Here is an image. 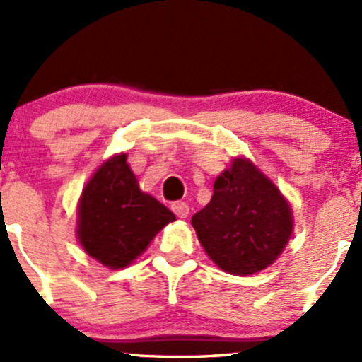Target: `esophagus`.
Segmentation results:
<instances>
[{
    "label": "esophagus",
    "mask_w": 362,
    "mask_h": 362,
    "mask_svg": "<svg viewBox=\"0 0 362 362\" xmlns=\"http://www.w3.org/2000/svg\"><path fill=\"white\" fill-rule=\"evenodd\" d=\"M170 209H173V212L176 214L177 217H181V219H185V217L189 214V207L186 202H174V204L170 205Z\"/></svg>",
    "instance_id": "34e87169"
}]
</instances>
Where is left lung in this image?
<instances>
[{"label":"left lung","mask_w":362,"mask_h":362,"mask_svg":"<svg viewBox=\"0 0 362 362\" xmlns=\"http://www.w3.org/2000/svg\"><path fill=\"white\" fill-rule=\"evenodd\" d=\"M192 224L209 257L236 276L273 264L293 226L290 205L278 188L245 158H235L217 177L211 202Z\"/></svg>","instance_id":"8db88e82"}]
</instances>
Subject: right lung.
Instances as JSON below:
<instances>
[{
  "label": "right lung",
  "instance_id": "1",
  "mask_svg": "<svg viewBox=\"0 0 362 362\" xmlns=\"http://www.w3.org/2000/svg\"><path fill=\"white\" fill-rule=\"evenodd\" d=\"M126 153L107 160L88 181L79 204V242L103 266L120 269L133 262L173 212L138 188Z\"/></svg>",
  "mask_w": 362,
  "mask_h": 362
}]
</instances>
